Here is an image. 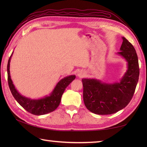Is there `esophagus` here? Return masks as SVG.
<instances>
[{
    "label": "esophagus",
    "mask_w": 147,
    "mask_h": 147,
    "mask_svg": "<svg viewBox=\"0 0 147 147\" xmlns=\"http://www.w3.org/2000/svg\"><path fill=\"white\" fill-rule=\"evenodd\" d=\"M84 76H85V73L83 71H80L78 73V76L79 78H83Z\"/></svg>",
    "instance_id": "34e87169"
}]
</instances>
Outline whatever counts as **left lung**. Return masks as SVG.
I'll list each match as a JSON object with an SVG mask.
<instances>
[{"label":"left lung","instance_id":"1","mask_svg":"<svg viewBox=\"0 0 147 147\" xmlns=\"http://www.w3.org/2000/svg\"><path fill=\"white\" fill-rule=\"evenodd\" d=\"M119 55L127 62V69L119 82L107 83L94 78L82 79L83 100L90 112L99 115L114 114L129 104L138 82V59L133 45L124 37Z\"/></svg>","mask_w":147,"mask_h":147}]
</instances>
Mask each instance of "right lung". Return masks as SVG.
<instances>
[{
	"instance_id": "add662e5",
	"label": "right lung",
	"mask_w": 147,
	"mask_h": 147,
	"mask_svg": "<svg viewBox=\"0 0 147 147\" xmlns=\"http://www.w3.org/2000/svg\"><path fill=\"white\" fill-rule=\"evenodd\" d=\"M13 52L9 57L7 64V78L9 88L20 105L30 113L40 115L50 113L55 111L60 104L62 95L66 87L75 79V75H70L64 78L57 83L54 89L49 96L39 99H32L20 94L16 89L10 75V62Z\"/></svg>"
}]
</instances>
